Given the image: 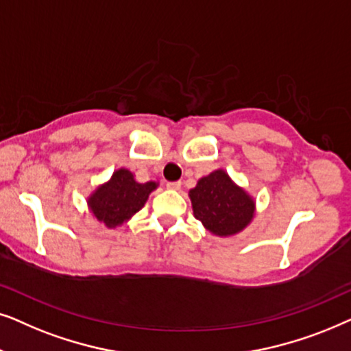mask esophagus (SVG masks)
<instances>
[{"mask_svg": "<svg viewBox=\"0 0 351 351\" xmlns=\"http://www.w3.org/2000/svg\"><path fill=\"white\" fill-rule=\"evenodd\" d=\"M167 188L173 189V191H180L181 183H180V181H171V183H167Z\"/></svg>", "mask_w": 351, "mask_h": 351, "instance_id": "obj_1", "label": "esophagus"}]
</instances>
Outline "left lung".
Masks as SVG:
<instances>
[{"instance_id": "8db88e82", "label": "left lung", "mask_w": 351, "mask_h": 351, "mask_svg": "<svg viewBox=\"0 0 351 351\" xmlns=\"http://www.w3.org/2000/svg\"><path fill=\"white\" fill-rule=\"evenodd\" d=\"M195 219L210 234L231 237L254 221L256 202L249 191L236 183L226 170L217 168L202 176L189 191Z\"/></svg>"}]
</instances>
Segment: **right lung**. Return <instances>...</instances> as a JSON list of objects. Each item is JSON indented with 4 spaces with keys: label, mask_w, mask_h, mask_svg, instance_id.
Wrapping results in <instances>:
<instances>
[{
    "label": "right lung",
    "mask_w": 351,
    "mask_h": 351,
    "mask_svg": "<svg viewBox=\"0 0 351 351\" xmlns=\"http://www.w3.org/2000/svg\"><path fill=\"white\" fill-rule=\"evenodd\" d=\"M157 188V181L139 183L132 170L120 167L106 183L97 184L91 191L86 205L97 223L117 230L144 207L149 195Z\"/></svg>",
    "instance_id": "add662e5"
}]
</instances>
